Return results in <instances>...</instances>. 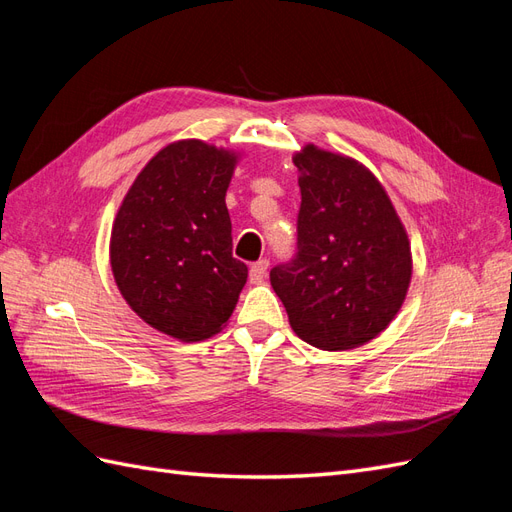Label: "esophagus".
I'll return each instance as SVG.
<instances>
[{
  "instance_id": "1",
  "label": "esophagus",
  "mask_w": 512,
  "mask_h": 512,
  "mask_svg": "<svg viewBox=\"0 0 512 512\" xmlns=\"http://www.w3.org/2000/svg\"><path fill=\"white\" fill-rule=\"evenodd\" d=\"M267 269H269V260L262 258V260L254 262V265L250 267V282L252 284H262V282H265Z\"/></svg>"
}]
</instances>
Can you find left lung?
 <instances>
[{"instance_id":"8db88e82","label":"left lung","mask_w":512,"mask_h":512,"mask_svg":"<svg viewBox=\"0 0 512 512\" xmlns=\"http://www.w3.org/2000/svg\"><path fill=\"white\" fill-rule=\"evenodd\" d=\"M297 256L271 269L292 331L320 350H352L397 316L412 277L406 228L369 168L305 145Z\"/></svg>"}]
</instances>
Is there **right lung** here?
I'll return each instance as SVG.
<instances>
[{"label":"right lung","instance_id":"1","mask_svg":"<svg viewBox=\"0 0 512 512\" xmlns=\"http://www.w3.org/2000/svg\"><path fill=\"white\" fill-rule=\"evenodd\" d=\"M239 156L196 138L166 145L134 179L111 232L121 297L179 342L220 333L247 267L232 258L226 190Z\"/></svg>","mask_w":512,"mask_h":512}]
</instances>
